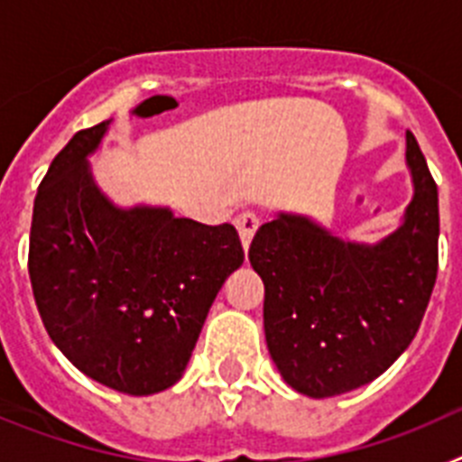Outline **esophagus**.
<instances>
[{
  "mask_svg": "<svg viewBox=\"0 0 462 462\" xmlns=\"http://www.w3.org/2000/svg\"><path fill=\"white\" fill-rule=\"evenodd\" d=\"M236 228H238L240 234V243H243V250H250V243L254 238L256 228H259V217H256L254 212H243L236 217Z\"/></svg>",
  "mask_w": 462,
  "mask_h": 462,
  "instance_id": "obj_1",
  "label": "esophagus"
}]
</instances>
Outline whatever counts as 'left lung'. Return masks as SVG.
Listing matches in <instances>:
<instances>
[{"instance_id":"left-lung-1","label":"left lung","mask_w":462,"mask_h":462,"mask_svg":"<svg viewBox=\"0 0 462 462\" xmlns=\"http://www.w3.org/2000/svg\"><path fill=\"white\" fill-rule=\"evenodd\" d=\"M411 201L377 243L340 238L310 215L275 212L250 263L263 280V330L282 379L330 398L377 379L414 340L438 277V185L407 132Z\"/></svg>"}]
</instances>
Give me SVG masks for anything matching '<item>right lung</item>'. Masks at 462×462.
<instances>
[{
	"instance_id": "add662e5",
	"label": "right lung",
	"mask_w": 462,
	"mask_h": 462,
	"mask_svg": "<svg viewBox=\"0 0 462 462\" xmlns=\"http://www.w3.org/2000/svg\"><path fill=\"white\" fill-rule=\"evenodd\" d=\"M113 120L79 132L36 191L30 280L48 336L83 374L126 395L180 382L210 305L243 266L231 224L120 206L89 157Z\"/></svg>"
}]
</instances>
